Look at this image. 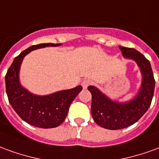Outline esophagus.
<instances>
[{
    "instance_id": "34e87169",
    "label": "esophagus",
    "mask_w": 159,
    "mask_h": 159,
    "mask_svg": "<svg viewBox=\"0 0 159 159\" xmlns=\"http://www.w3.org/2000/svg\"><path fill=\"white\" fill-rule=\"evenodd\" d=\"M90 84H91V81L89 79H84L82 82V85H83V89H87Z\"/></svg>"
}]
</instances>
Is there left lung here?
<instances>
[{"label":"left lung","mask_w":159,"mask_h":159,"mask_svg":"<svg viewBox=\"0 0 159 159\" xmlns=\"http://www.w3.org/2000/svg\"><path fill=\"white\" fill-rule=\"evenodd\" d=\"M124 57L135 60L140 66L143 81L136 97L128 103L113 102L95 87L88 89L92 94L91 113L94 122L107 129H121L136 123L146 113L153 97L155 80L149 60L134 48L119 47Z\"/></svg>","instance_id":"obj_1"}]
</instances>
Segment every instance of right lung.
I'll return each instance as SVG.
<instances>
[{
    "mask_svg": "<svg viewBox=\"0 0 159 159\" xmlns=\"http://www.w3.org/2000/svg\"><path fill=\"white\" fill-rule=\"evenodd\" d=\"M60 43H41L30 47L17 56L6 74V91L9 103L25 122L42 129L55 128L65 121L69 107L83 89L77 86L47 96H37L21 87L19 81L20 65L24 57L30 51L44 47H57Z\"/></svg>",
    "mask_w": 159,
    "mask_h": 159,
    "instance_id": "right-lung-1",
    "label": "right lung"
}]
</instances>
